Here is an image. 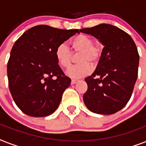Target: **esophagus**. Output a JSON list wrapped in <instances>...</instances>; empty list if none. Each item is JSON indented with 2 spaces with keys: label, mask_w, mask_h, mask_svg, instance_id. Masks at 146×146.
<instances>
[{
  "label": "esophagus",
  "mask_w": 146,
  "mask_h": 146,
  "mask_svg": "<svg viewBox=\"0 0 146 146\" xmlns=\"http://www.w3.org/2000/svg\"><path fill=\"white\" fill-rule=\"evenodd\" d=\"M77 82H78L77 80H71V84H72V85L76 84V83Z\"/></svg>",
  "instance_id": "esophagus-1"
}]
</instances>
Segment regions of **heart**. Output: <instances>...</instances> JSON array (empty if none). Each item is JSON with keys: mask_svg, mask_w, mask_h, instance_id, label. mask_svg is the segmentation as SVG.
<instances>
[{"mask_svg": "<svg viewBox=\"0 0 146 146\" xmlns=\"http://www.w3.org/2000/svg\"><path fill=\"white\" fill-rule=\"evenodd\" d=\"M73 53H81L79 63L67 71L71 77L80 78L91 73L90 64H96L102 56V47L98 43H94L93 38L89 35L80 34L72 38L70 42ZM55 57L57 63L63 68L70 67L72 60V52L65 44H60L55 50Z\"/></svg>", "mask_w": 146, "mask_h": 146, "instance_id": "1", "label": "heart"}]
</instances>
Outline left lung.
<instances>
[{
    "instance_id": "obj_1",
    "label": "left lung",
    "mask_w": 146,
    "mask_h": 146,
    "mask_svg": "<svg viewBox=\"0 0 146 146\" xmlns=\"http://www.w3.org/2000/svg\"><path fill=\"white\" fill-rule=\"evenodd\" d=\"M80 32L93 35L104 46L95 72L85 79L84 103L93 113L113 114L124 108L133 91L139 61L136 45L129 34L110 24Z\"/></svg>"
}]
</instances>
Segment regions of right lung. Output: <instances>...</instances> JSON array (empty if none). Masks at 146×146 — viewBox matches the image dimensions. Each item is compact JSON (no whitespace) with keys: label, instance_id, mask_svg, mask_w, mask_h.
<instances>
[{"label":"right lung","instance_id":"obj_1","mask_svg":"<svg viewBox=\"0 0 146 146\" xmlns=\"http://www.w3.org/2000/svg\"><path fill=\"white\" fill-rule=\"evenodd\" d=\"M79 29H60L47 25L29 29L13 44L7 63L9 89L24 113L46 117L58 108L70 85L58 65L55 50Z\"/></svg>","mask_w":146,"mask_h":146}]
</instances>
